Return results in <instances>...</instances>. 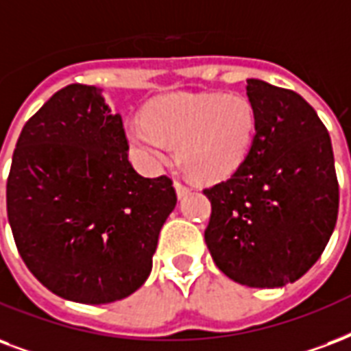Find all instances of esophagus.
Wrapping results in <instances>:
<instances>
[{
  "label": "esophagus",
  "mask_w": 351,
  "mask_h": 351,
  "mask_svg": "<svg viewBox=\"0 0 351 351\" xmlns=\"http://www.w3.org/2000/svg\"><path fill=\"white\" fill-rule=\"evenodd\" d=\"M175 189H176V195H178V199L186 197V195L191 191V187L186 186V184H182V182H178V180H175Z\"/></svg>",
  "instance_id": "obj_1"
}]
</instances>
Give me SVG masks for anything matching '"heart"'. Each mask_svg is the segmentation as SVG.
<instances>
[{
  "label": "heart",
  "instance_id": "heart-1",
  "mask_svg": "<svg viewBox=\"0 0 351 351\" xmlns=\"http://www.w3.org/2000/svg\"><path fill=\"white\" fill-rule=\"evenodd\" d=\"M256 106L241 93H169L147 104L145 117L127 123V138L149 167L178 162L200 182L228 178L247 162L258 136Z\"/></svg>",
  "mask_w": 351,
  "mask_h": 351
}]
</instances>
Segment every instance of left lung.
Masks as SVG:
<instances>
[{
	"mask_svg": "<svg viewBox=\"0 0 351 351\" xmlns=\"http://www.w3.org/2000/svg\"><path fill=\"white\" fill-rule=\"evenodd\" d=\"M258 136L228 180L204 189L211 202L206 245L219 269L247 287L296 282L317 263L339 213L330 134L293 90L247 80Z\"/></svg>",
	"mask_w": 351,
	"mask_h": 351,
	"instance_id": "1",
	"label": "left lung"
}]
</instances>
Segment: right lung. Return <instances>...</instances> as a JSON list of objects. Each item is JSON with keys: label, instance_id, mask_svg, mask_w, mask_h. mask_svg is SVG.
Masks as SVG:
<instances>
[{"label": "right lung", "instance_id": "right-lung-1", "mask_svg": "<svg viewBox=\"0 0 351 351\" xmlns=\"http://www.w3.org/2000/svg\"><path fill=\"white\" fill-rule=\"evenodd\" d=\"M175 206L171 178L134 171L101 88L58 90L21 130L7 215L27 269L60 298L99 306L138 291Z\"/></svg>", "mask_w": 351, "mask_h": 351}]
</instances>
